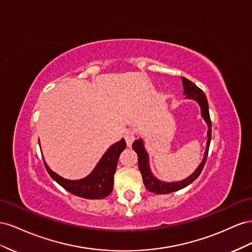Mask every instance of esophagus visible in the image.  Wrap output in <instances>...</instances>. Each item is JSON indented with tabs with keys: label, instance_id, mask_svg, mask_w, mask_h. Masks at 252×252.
Returning a JSON list of instances; mask_svg holds the SVG:
<instances>
[{
	"label": "esophagus",
	"instance_id": "34e87169",
	"mask_svg": "<svg viewBox=\"0 0 252 252\" xmlns=\"http://www.w3.org/2000/svg\"><path fill=\"white\" fill-rule=\"evenodd\" d=\"M124 137H125L126 141V145L130 147L132 143H133V141L135 140V138H136V132H135V130H132V128H130V130H126L125 135H124Z\"/></svg>",
	"mask_w": 252,
	"mask_h": 252
}]
</instances>
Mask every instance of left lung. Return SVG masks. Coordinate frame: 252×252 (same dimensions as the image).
<instances>
[{
    "instance_id": "8db88e82",
    "label": "left lung",
    "mask_w": 252,
    "mask_h": 252,
    "mask_svg": "<svg viewBox=\"0 0 252 252\" xmlns=\"http://www.w3.org/2000/svg\"><path fill=\"white\" fill-rule=\"evenodd\" d=\"M182 81L184 85V95H186V99H191L196 101L197 104L200 107V113H202V117L204 118L205 122L208 126V140L206 143V151L205 155L203 157L202 162L199 163V166L196 168V170L187 178L183 179L179 182H173V183H167L162 182L160 179H158L154 176V174L151 171L150 164H149V154L145 148V143L141 138L135 140L133 142V150L137 153L138 156V168L140 173L142 175V181L145 184L146 188L150 191L156 194H167L174 192L177 190H181L185 187L189 186L191 183H193L195 179L199 176L200 172L203 171V168L205 166V162L207 160L208 151H209L210 141H211V120L209 115V105H208V100L205 95V93L200 90L198 86H196L192 81L188 80V79L182 77Z\"/></svg>"
}]
</instances>
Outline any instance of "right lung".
Masks as SVG:
<instances>
[{"label":"right lung","instance_id":"obj_1","mask_svg":"<svg viewBox=\"0 0 252 252\" xmlns=\"http://www.w3.org/2000/svg\"><path fill=\"white\" fill-rule=\"evenodd\" d=\"M126 147V143L124 138L114 143L107 149L92 173L76 181H70L58 175L56 172L50 170L45 161L44 164L50 177L66 191L83 198L100 199L110 195L113 191L114 174L116 172L118 158Z\"/></svg>","mask_w":252,"mask_h":252}]
</instances>
